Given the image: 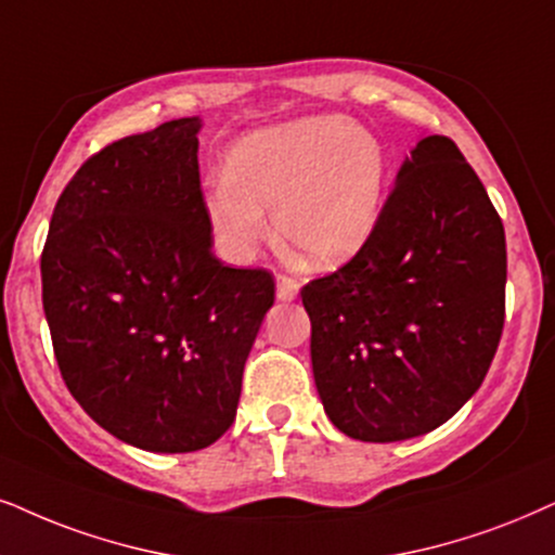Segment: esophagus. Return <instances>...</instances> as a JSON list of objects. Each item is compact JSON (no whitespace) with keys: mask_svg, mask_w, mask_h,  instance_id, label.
Instances as JSON below:
<instances>
[{"mask_svg":"<svg viewBox=\"0 0 555 555\" xmlns=\"http://www.w3.org/2000/svg\"><path fill=\"white\" fill-rule=\"evenodd\" d=\"M299 294V282L292 276H276V299L292 301Z\"/></svg>","mask_w":555,"mask_h":555,"instance_id":"esophagus-1","label":"esophagus"}]
</instances>
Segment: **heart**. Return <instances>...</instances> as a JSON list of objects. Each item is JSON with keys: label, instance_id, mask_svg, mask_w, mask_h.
Returning <instances> with one entry per match:
<instances>
[{"label": "heart", "instance_id": "obj_1", "mask_svg": "<svg viewBox=\"0 0 555 555\" xmlns=\"http://www.w3.org/2000/svg\"><path fill=\"white\" fill-rule=\"evenodd\" d=\"M387 196V151L363 125L314 115L243 135L225 177L209 181L205 217L220 254L248 263L271 222L301 261L333 269L374 237Z\"/></svg>", "mask_w": 555, "mask_h": 555}]
</instances>
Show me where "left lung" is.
<instances>
[{
	"label": "left lung",
	"instance_id": "obj_1",
	"mask_svg": "<svg viewBox=\"0 0 555 555\" xmlns=\"http://www.w3.org/2000/svg\"><path fill=\"white\" fill-rule=\"evenodd\" d=\"M504 284L507 245L487 189L451 138H423L366 248L301 289L330 423L395 443L451 420L492 366Z\"/></svg>",
	"mask_w": 555,
	"mask_h": 555
}]
</instances>
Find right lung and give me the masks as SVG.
I'll return each instance as SVG.
<instances>
[{
	"instance_id": "right-lung-1",
	"label": "right lung",
	"mask_w": 555,
	"mask_h": 555,
	"mask_svg": "<svg viewBox=\"0 0 555 555\" xmlns=\"http://www.w3.org/2000/svg\"><path fill=\"white\" fill-rule=\"evenodd\" d=\"M199 117L94 153L55 202L40 258L55 361L83 412L151 453L233 425L273 276L212 254Z\"/></svg>"
}]
</instances>
